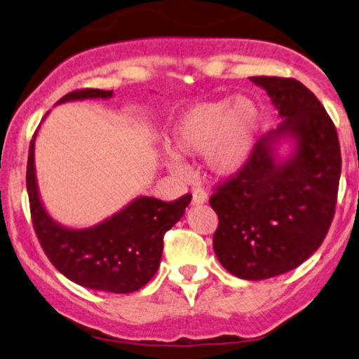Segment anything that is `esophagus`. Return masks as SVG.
I'll list each match as a JSON object with an SVG mask.
<instances>
[{
    "label": "esophagus",
    "mask_w": 359,
    "mask_h": 359,
    "mask_svg": "<svg viewBox=\"0 0 359 359\" xmlns=\"http://www.w3.org/2000/svg\"><path fill=\"white\" fill-rule=\"evenodd\" d=\"M207 200H208V194L205 192V190H202L200 187H195L192 190V205H194V207H197V205L207 203Z\"/></svg>",
    "instance_id": "1"
}]
</instances>
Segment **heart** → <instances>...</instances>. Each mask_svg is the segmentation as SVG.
<instances>
[{
    "label": "heart",
    "instance_id": "1",
    "mask_svg": "<svg viewBox=\"0 0 359 359\" xmlns=\"http://www.w3.org/2000/svg\"><path fill=\"white\" fill-rule=\"evenodd\" d=\"M261 130V111L250 97H226L195 103L172 130L174 149L162 152L165 169L184 174V157H203L210 172L231 177L245 169Z\"/></svg>",
    "mask_w": 359,
    "mask_h": 359
}]
</instances>
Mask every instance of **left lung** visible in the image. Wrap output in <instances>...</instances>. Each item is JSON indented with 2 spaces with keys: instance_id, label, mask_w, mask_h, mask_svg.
Returning a JSON list of instances; mask_svg holds the SVG:
<instances>
[{
  "instance_id": "obj_1",
  "label": "left lung",
  "mask_w": 359,
  "mask_h": 359,
  "mask_svg": "<svg viewBox=\"0 0 359 359\" xmlns=\"http://www.w3.org/2000/svg\"><path fill=\"white\" fill-rule=\"evenodd\" d=\"M283 119L256 142L235 179L210 198L218 215L213 250L233 276L262 280L307 261L335 215L341 154L335 124L294 79L251 76ZM283 144H290L285 156Z\"/></svg>"
}]
</instances>
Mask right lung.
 <instances>
[{"label": "right lung", "mask_w": 359, "mask_h": 359, "mask_svg": "<svg viewBox=\"0 0 359 359\" xmlns=\"http://www.w3.org/2000/svg\"><path fill=\"white\" fill-rule=\"evenodd\" d=\"M111 97L113 90H76L57 104ZM34 149L36 135L31 141L26 174L31 217L42 250L55 269L82 287L111 294L135 292L149 283L159 269L165 231L184 217L192 195H184L175 202L141 195L93 226H65L52 218L42 203Z\"/></svg>", "instance_id": "right-lung-1"}]
</instances>
